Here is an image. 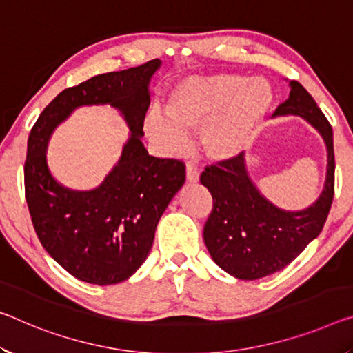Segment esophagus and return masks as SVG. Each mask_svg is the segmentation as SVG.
<instances>
[{"instance_id": "esophagus-1", "label": "esophagus", "mask_w": 353, "mask_h": 353, "mask_svg": "<svg viewBox=\"0 0 353 353\" xmlns=\"http://www.w3.org/2000/svg\"><path fill=\"white\" fill-rule=\"evenodd\" d=\"M199 181V170L193 165H187V182H198Z\"/></svg>"}]
</instances>
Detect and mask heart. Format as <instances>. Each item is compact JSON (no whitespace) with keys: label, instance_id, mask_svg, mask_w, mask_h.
Here are the masks:
<instances>
[{"label":"heart","instance_id":"obj_1","mask_svg":"<svg viewBox=\"0 0 353 353\" xmlns=\"http://www.w3.org/2000/svg\"><path fill=\"white\" fill-rule=\"evenodd\" d=\"M272 102V89L261 78L190 77L171 92L166 114L157 110L148 114L146 132L168 154H181L188 148L187 133L204 130L205 152L215 160L231 159L245 148Z\"/></svg>","mask_w":353,"mask_h":353}]
</instances>
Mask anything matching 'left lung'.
I'll return each instance as SVG.
<instances>
[{"mask_svg": "<svg viewBox=\"0 0 353 353\" xmlns=\"http://www.w3.org/2000/svg\"><path fill=\"white\" fill-rule=\"evenodd\" d=\"M300 116L321 132L328 150L327 179L314 204L301 212L278 209L257 192L243 154L207 166L201 183L214 207L204 225V242L218 265L239 279H257L290 264L321 234L334 196L333 130L311 94L290 81V94L273 113Z\"/></svg>", "mask_w": 353, "mask_h": 353, "instance_id": "1", "label": "left lung"}]
</instances>
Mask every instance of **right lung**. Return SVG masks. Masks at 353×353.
<instances>
[{"label":"right lung","instance_id":"1","mask_svg":"<svg viewBox=\"0 0 353 353\" xmlns=\"http://www.w3.org/2000/svg\"><path fill=\"white\" fill-rule=\"evenodd\" d=\"M160 64L152 59L64 89L43 108L28 138L25 196L32 226L47 253L85 283L108 286L130 278L146 261L157 223L185 182L183 161L157 159L141 143L148 86ZM99 103L119 109L132 135L102 186L74 192L49 174L46 143L77 105Z\"/></svg>","mask_w":353,"mask_h":353}]
</instances>
